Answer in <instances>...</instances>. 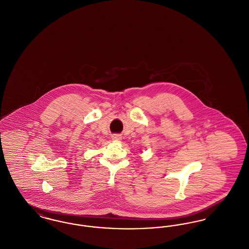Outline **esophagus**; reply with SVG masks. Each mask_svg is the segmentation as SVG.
Masks as SVG:
<instances>
[{"label": "esophagus", "mask_w": 249, "mask_h": 249, "mask_svg": "<svg viewBox=\"0 0 249 249\" xmlns=\"http://www.w3.org/2000/svg\"><path fill=\"white\" fill-rule=\"evenodd\" d=\"M112 139L115 141H119V140H121V136L119 134H113Z\"/></svg>", "instance_id": "esophagus-1"}]
</instances>
